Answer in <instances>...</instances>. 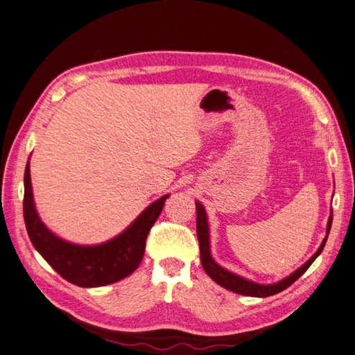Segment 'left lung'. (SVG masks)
<instances>
[{"mask_svg": "<svg viewBox=\"0 0 355 355\" xmlns=\"http://www.w3.org/2000/svg\"><path fill=\"white\" fill-rule=\"evenodd\" d=\"M331 221H333V214L329 217V223H327V235L324 238L322 244L320 245V248L317 250L315 254H313L305 265L302 268H299L295 273H291L290 277L284 278L282 281L277 282V284H270V286H261V284H256V282L248 281L245 278H241L235 273H232L226 269H223L221 266H218L217 263L212 260L211 252H209V232H208V220H207V214L205 209L202 207L199 202H196V234H198V239H199V248H200V261H202V268L208 273L209 278L214 279L218 286L225 287L226 290H230L234 293H238V295H244V296H252V297H268V296H273L277 293L286 290L287 287H290L293 282L297 281L303 273L308 270V268L312 265L313 260H315L326 245L327 236L330 234V227H331Z\"/></svg>", "mask_w": 355, "mask_h": 355, "instance_id": "1", "label": "left lung"}]
</instances>
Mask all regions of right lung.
<instances>
[{"mask_svg": "<svg viewBox=\"0 0 355 355\" xmlns=\"http://www.w3.org/2000/svg\"><path fill=\"white\" fill-rule=\"evenodd\" d=\"M24 218L35 250L60 277L78 287L108 286L129 277L143 260L146 241L168 195L153 202L123 234L105 244L82 247L55 236L40 220L33 199L29 165L25 168Z\"/></svg>", "mask_w": 355, "mask_h": 355, "instance_id": "right-lung-1", "label": "right lung"}]
</instances>
